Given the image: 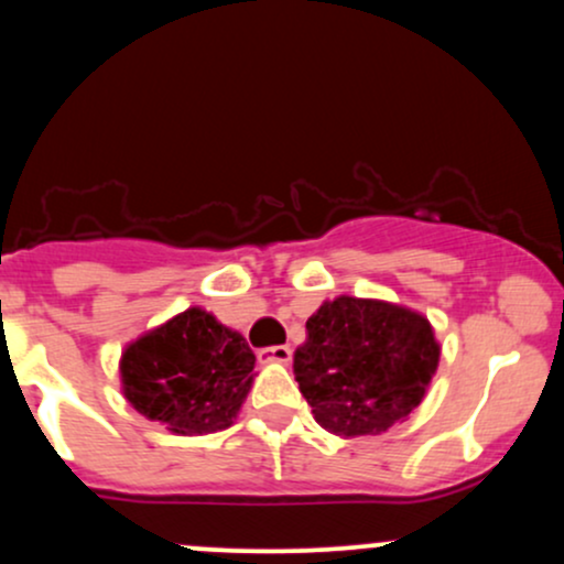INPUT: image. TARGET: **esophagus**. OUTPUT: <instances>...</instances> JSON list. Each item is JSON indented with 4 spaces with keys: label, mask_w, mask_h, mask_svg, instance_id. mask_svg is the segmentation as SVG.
I'll return each instance as SVG.
<instances>
[{
    "label": "esophagus",
    "mask_w": 564,
    "mask_h": 564,
    "mask_svg": "<svg viewBox=\"0 0 564 564\" xmlns=\"http://www.w3.org/2000/svg\"><path fill=\"white\" fill-rule=\"evenodd\" d=\"M257 358H260L262 364H289V360H291V347L289 345L262 347L260 352H257Z\"/></svg>",
    "instance_id": "obj_1"
}]
</instances>
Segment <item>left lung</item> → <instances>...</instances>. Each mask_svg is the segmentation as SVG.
<instances>
[{
    "label": "left lung",
    "mask_w": 564,
    "mask_h": 564,
    "mask_svg": "<svg viewBox=\"0 0 564 564\" xmlns=\"http://www.w3.org/2000/svg\"><path fill=\"white\" fill-rule=\"evenodd\" d=\"M440 345L430 321L400 304L339 296L307 318L294 377L323 430L381 435L424 400Z\"/></svg>",
    "instance_id": "obj_1"
}]
</instances>
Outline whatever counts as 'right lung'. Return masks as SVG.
<instances>
[{
    "mask_svg": "<svg viewBox=\"0 0 564 564\" xmlns=\"http://www.w3.org/2000/svg\"><path fill=\"white\" fill-rule=\"evenodd\" d=\"M254 352L206 310L191 307L132 341L121 384L134 411L174 435L228 430L251 390Z\"/></svg>",
    "mask_w": 564,
    "mask_h": 564,
    "instance_id": "1",
    "label": "right lung"
}]
</instances>
